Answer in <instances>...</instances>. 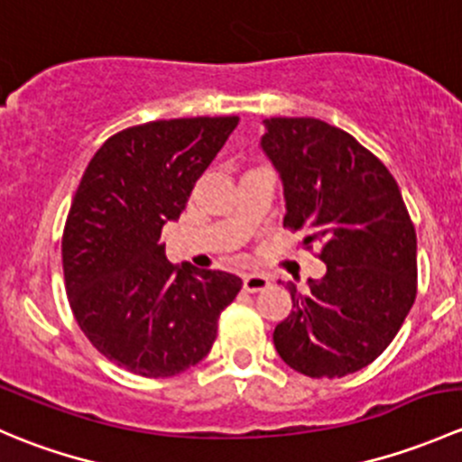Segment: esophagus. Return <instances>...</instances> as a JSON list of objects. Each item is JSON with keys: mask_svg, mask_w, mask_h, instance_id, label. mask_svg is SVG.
Instances as JSON below:
<instances>
[{"mask_svg": "<svg viewBox=\"0 0 462 462\" xmlns=\"http://www.w3.org/2000/svg\"><path fill=\"white\" fill-rule=\"evenodd\" d=\"M270 286V279L265 274H245L244 277V291L245 292H259Z\"/></svg>", "mask_w": 462, "mask_h": 462, "instance_id": "obj_1", "label": "esophagus"}]
</instances>
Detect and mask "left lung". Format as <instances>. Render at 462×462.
Returning <instances> with one entry per match:
<instances>
[{
    "instance_id": "left-lung-1",
    "label": "left lung",
    "mask_w": 462,
    "mask_h": 462,
    "mask_svg": "<svg viewBox=\"0 0 462 462\" xmlns=\"http://www.w3.org/2000/svg\"><path fill=\"white\" fill-rule=\"evenodd\" d=\"M261 149L286 199L283 226L319 244L321 279L274 328L279 357L309 377L365 369L416 300V230L398 183L351 134L318 118H268Z\"/></svg>"
}]
</instances>
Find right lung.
<instances>
[{
    "instance_id": "1",
    "label": "right lung",
    "mask_w": 462,
    "mask_h": 462,
    "mask_svg": "<svg viewBox=\"0 0 462 462\" xmlns=\"http://www.w3.org/2000/svg\"><path fill=\"white\" fill-rule=\"evenodd\" d=\"M236 125L221 116L125 129L97 149L73 197L62 236L69 304L88 342L132 374L199 365L241 291L236 274L171 265L161 244Z\"/></svg>"
}]
</instances>
